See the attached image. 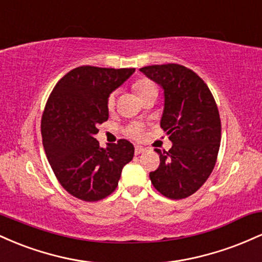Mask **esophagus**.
<instances>
[{
	"mask_svg": "<svg viewBox=\"0 0 262 262\" xmlns=\"http://www.w3.org/2000/svg\"><path fill=\"white\" fill-rule=\"evenodd\" d=\"M144 149L143 146H139V145H137L135 146V149H134V152H135V155H139V154H141V152H144Z\"/></svg>",
	"mask_w": 262,
	"mask_h": 262,
	"instance_id": "1",
	"label": "esophagus"
}]
</instances>
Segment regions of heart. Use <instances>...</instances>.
<instances>
[{"mask_svg":"<svg viewBox=\"0 0 262 262\" xmlns=\"http://www.w3.org/2000/svg\"><path fill=\"white\" fill-rule=\"evenodd\" d=\"M133 90L134 92L139 96V98L144 97V96L148 95L150 92H158L155 83L148 79H140L135 81L133 83ZM114 104H116V93H111V95L108 96L107 106L108 108H113ZM124 133L127 134L128 137L133 138V139H141L144 135V129L139 123H132V124L127 125V128L124 129Z\"/></svg>","mask_w":262,"mask_h":262,"instance_id":"heart-1","label":"heart"}]
</instances>
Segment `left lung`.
I'll return each instance as SVG.
<instances>
[{
    "mask_svg": "<svg viewBox=\"0 0 262 262\" xmlns=\"http://www.w3.org/2000/svg\"><path fill=\"white\" fill-rule=\"evenodd\" d=\"M140 71L164 89L160 125L172 141L169 151L155 149L160 165L150 180L162 196L182 200L198 191L214 169L222 132L217 103L206 82L186 66L151 65Z\"/></svg>",
    "mask_w": 262,
    "mask_h": 262,
    "instance_id": "obj_1",
    "label": "left lung"
}]
</instances>
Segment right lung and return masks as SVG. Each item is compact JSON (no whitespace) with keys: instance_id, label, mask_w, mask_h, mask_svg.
I'll list each match as a JSON object with an SVG mask.
<instances>
[{"instance_id":"add662e5","label":"right lung","mask_w":262,"mask_h":262,"mask_svg":"<svg viewBox=\"0 0 262 262\" xmlns=\"http://www.w3.org/2000/svg\"><path fill=\"white\" fill-rule=\"evenodd\" d=\"M134 71L80 66L58 81L45 104L40 128L48 161L60 185L81 201L110 196L133 159L128 140L101 148L95 134L108 119V96Z\"/></svg>"}]
</instances>
